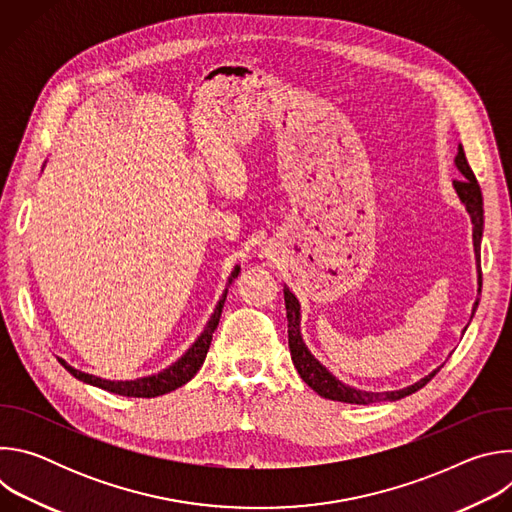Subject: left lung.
<instances>
[{
	"label": "left lung",
	"instance_id": "left-lung-1",
	"mask_svg": "<svg viewBox=\"0 0 512 512\" xmlns=\"http://www.w3.org/2000/svg\"><path fill=\"white\" fill-rule=\"evenodd\" d=\"M456 168L462 172L464 178L454 180V188L462 200V204L466 206L470 218H472V239H474V253H476V263H478V294L482 291V269H480V243H482V231H484V208H482V192L478 186V180L466 160L464 148L458 145V156L454 160ZM283 298H285V310H287V340H289V352H291V360H294V367L298 369L300 377L304 379V383L308 387H312L320 397L324 399H332V401H342V403H356V405H371V403H379V401H397L403 399L415 391H419L421 387H425L435 373L440 371L442 367H437L433 373H429L427 377L419 379L417 383L399 389V391H383V393H373V391H360L354 387L344 385L342 381H338L324 364L308 350L304 338H302V330H300V322H302V314H300V302L294 296L287 285H283ZM478 308V300L472 306V316ZM468 328V326H466ZM464 328V332H466Z\"/></svg>",
	"mask_w": 512,
	"mask_h": 512
}]
</instances>
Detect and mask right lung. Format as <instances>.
Masks as SVG:
<instances>
[{
	"label": "right lung",
	"instance_id": "1",
	"mask_svg": "<svg viewBox=\"0 0 512 512\" xmlns=\"http://www.w3.org/2000/svg\"><path fill=\"white\" fill-rule=\"evenodd\" d=\"M241 273V267L237 265L229 277V285L237 279V275ZM227 291L221 296V300H218L210 320L206 322L202 334L194 340V344L176 360L172 362L168 369L156 373V375H150V377H141V379H135V381H107V379H101V377H95V375H89V373H83V371H77L75 367H70V364L62 358L60 364L62 367L83 383L87 385H93V387H99V389H105L109 393H115V395H123V397H160V395H166L182 385H186L196 373L198 369L202 367V362L206 358V352L210 348V342H212V332L216 330L218 326V320H221V314H223V306H225V300H227Z\"/></svg>",
	"mask_w": 512,
	"mask_h": 512
}]
</instances>
